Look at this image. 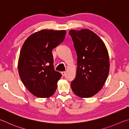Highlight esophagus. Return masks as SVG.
Returning a JSON list of instances; mask_svg holds the SVG:
<instances>
[{"instance_id":"esophagus-1","label":"esophagus","mask_w":129,"mask_h":129,"mask_svg":"<svg viewBox=\"0 0 129 129\" xmlns=\"http://www.w3.org/2000/svg\"><path fill=\"white\" fill-rule=\"evenodd\" d=\"M61 74H62V75H63V76H64L65 75H66V73L65 71H62V73H61Z\"/></svg>"}]
</instances>
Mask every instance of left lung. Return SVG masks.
Listing matches in <instances>:
<instances>
[{
  "instance_id": "obj_1",
  "label": "left lung",
  "mask_w": 129,
  "mask_h": 129,
  "mask_svg": "<svg viewBox=\"0 0 129 129\" xmlns=\"http://www.w3.org/2000/svg\"><path fill=\"white\" fill-rule=\"evenodd\" d=\"M78 56L75 80L71 87L81 98L95 95L102 89L109 72V56L104 42L88 29L69 31Z\"/></svg>"
}]
</instances>
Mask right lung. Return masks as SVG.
<instances>
[{"label": "right lung", "mask_w": 129, "mask_h": 129, "mask_svg": "<svg viewBox=\"0 0 129 129\" xmlns=\"http://www.w3.org/2000/svg\"><path fill=\"white\" fill-rule=\"evenodd\" d=\"M66 31L42 29L25 41L20 53V79L34 96L48 98L55 93L62 74L54 70L52 50L64 39Z\"/></svg>", "instance_id": "right-lung-1"}]
</instances>
